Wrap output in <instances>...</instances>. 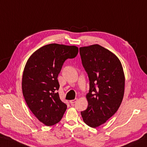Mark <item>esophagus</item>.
I'll list each match as a JSON object with an SVG mask.
<instances>
[{"instance_id": "1", "label": "esophagus", "mask_w": 147, "mask_h": 147, "mask_svg": "<svg viewBox=\"0 0 147 147\" xmlns=\"http://www.w3.org/2000/svg\"><path fill=\"white\" fill-rule=\"evenodd\" d=\"M77 101V99H73V100H70V103L71 105H73L74 102H76Z\"/></svg>"}]
</instances>
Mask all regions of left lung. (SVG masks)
<instances>
[{
    "mask_svg": "<svg viewBox=\"0 0 147 147\" xmlns=\"http://www.w3.org/2000/svg\"><path fill=\"white\" fill-rule=\"evenodd\" d=\"M80 53L90 82L86 96L88 107L81 115L86 124L96 128L113 116L121 105L124 73L115 55L99 45L80 48Z\"/></svg>",
    "mask_w": 147,
    "mask_h": 147,
    "instance_id": "left-lung-1",
    "label": "left lung"
}]
</instances>
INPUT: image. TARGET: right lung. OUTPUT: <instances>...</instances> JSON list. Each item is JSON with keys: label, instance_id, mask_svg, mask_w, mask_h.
<instances>
[{"label": "right lung", "instance_id": "1", "mask_svg": "<svg viewBox=\"0 0 147 147\" xmlns=\"http://www.w3.org/2000/svg\"><path fill=\"white\" fill-rule=\"evenodd\" d=\"M78 48L56 43L36 50L28 59L22 77V92L26 103L40 122L47 126L58 123L67 105L57 92V80L64 62L76 57Z\"/></svg>", "mask_w": 147, "mask_h": 147}]
</instances>
